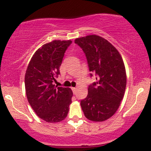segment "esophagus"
I'll return each mask as SVG.
<instances>
[{"mask_svg": "<svg viewBox=\"0 0 151 151\" xmlns=\"http://www.w3.org/2000/svg\"><path fill=\"white\" fill-rule=\"evenodd\" d=\"M77 88H76V87H72V91H73V92H74V93H75V92H76V91H77Z\"/></svg>", "mask_w": 151, "mask_h": 151, "instance_id": "obj_1", "label": "esophagus"}]
</instances>
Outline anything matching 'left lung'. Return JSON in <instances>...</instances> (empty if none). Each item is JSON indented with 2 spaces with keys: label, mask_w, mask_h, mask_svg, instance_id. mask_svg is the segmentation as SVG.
Here are the masks:
<instances>
[{
  "label": "left lung",
  "mask_w": 151,
  "mask_h": 151,
  "mask_svg": "<svg viewBox=\"0 0 151 151\" xmlns=\"http://www.w3.org/2000/svg\"><path fill=\"white\" fill-rule=\"evenodd\" d=\"M74 42L85 53L90 72L97 76L96 82L88 86L87 97L81 101L82 110L90 121H104L116 113L124 97L127 76L123 58L99 35L77 38Z\"/></svg>",
  "instance_id": "left-lung-1"
}]
</instances>
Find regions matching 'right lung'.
I'll return each instance as SVG.
<instances>
[{
	"instance_id": "add662e5",
	"label": "right lung",
	"mask_w": 151,
	"mask_h": 151,
	"mask_svg": "<svg viewBox=\"0 0 151 151\" xmlns=\"http://www.w3.org/2000/svg\"><path fill=\"white\" fill-rule=\"evenodd\" d=\"M72 42L70 40H53L42 46L30 59L25 74L28 102L35 114L47 123L64 120L72 103V90L53 83L60 74L65 52Z\"/></svg>"
}]
</instances>
